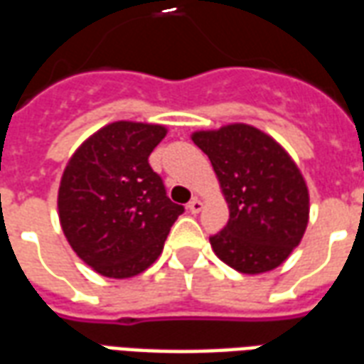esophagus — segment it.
<instances>
[{"instance_id":"esophagus-1","label":"esophagus","mask_w":364,"mask_h":364,"mask_svg":"<svg viewBox=\"0 0 364 364\" xmlns=\"http://www.w3.org/2000/svg\"><path fill=\"white\" fill-rule=\"evenodd\" d=\"M187 208H189L191 214H198V213H200V208H203V203H200L197 197L191 198V203L187 205Z\"/></svg>"}]
</instances>
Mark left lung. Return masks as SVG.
<instances>
[{"instance_id":"8db88e82","label":"left lung","mask_w":364,"mask_h":364,"mask_svg":"<svg viewBox=\"0 0 364 364\" xmlns=\"http://www.w3.org/2000/svg\"><path fill=\"white\" fill-rule=\"evenodd\" d=\"M193 142L210 159L230 208L228 224L210 236L214 253L240 273L279 267L308 226L310 198L296 164L250 124L200 130Z\"/></svg>"}]
</instances>
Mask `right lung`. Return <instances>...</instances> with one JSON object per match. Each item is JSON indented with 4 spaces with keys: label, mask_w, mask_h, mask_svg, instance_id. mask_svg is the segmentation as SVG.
Returning <instances> with one entry per match:
<instances>
[{
    "label": "right lung",
    "mask_w": 364,
    "mask_h": 364,
    "mask_svg": "<svg viewBox=\"0 0 364 364\" xmlns=\"http://www.w3.org/2000/svg\"><path fill=\"white\" fill-rule=\"evenodd\" d=\"M167 134L161 124L111 122L75 150L58 191L64 236L99 274L128 279L158 259L183 214L150 167V154Z\"/></svg>",
    "instance_id": "right-lung-1"
}]
</instances>
